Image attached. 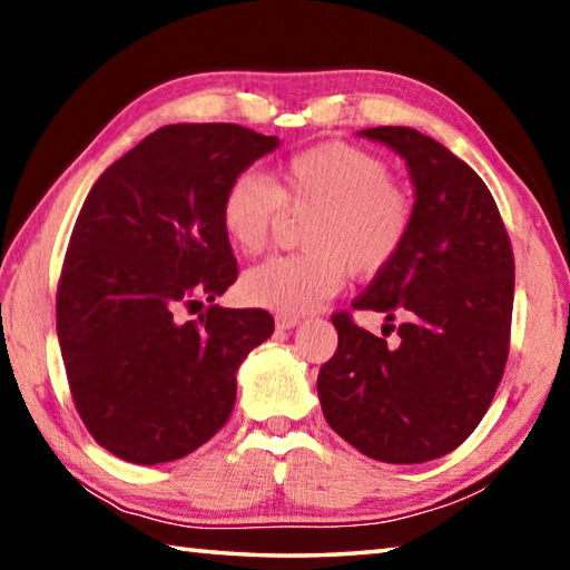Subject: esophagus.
Instances as JSON below:
<instances>
[{"instance_id": "1", "label": "esophagus", "mask_w": 570, "mask_h": 570, "mask_svg": "<svg viewBox=\"0 0 570 570\" xmlns=\"http://www.w3.org/2000/svg\"><path fill=\"white\" fill-rule=\"evenodd\" d=\"M298 316H292V314H278L276 316V330H294V326H298Z\"/></svg>"}]
</instances>
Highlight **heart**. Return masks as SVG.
<instances>
[{"label": "heart", "mask_w": 570, "mask_h": 570, "mask_svg": "<svg viewBox=\"0 0 570 570\" xmlns=\"http://www.w3.org/2000/svg\"><path fill=\"white\" fill-rule=\"evenodd\" d=\"M288 216L306 218L304 254L250 268L240 292L250 304L304 314L340 292L346 276L372 278L397 262L414 226L410 188L380 153L352 142H316L288 156L278 180L238 173L220 200V224L240 254L256 256Z\"/></svg>", "instance_id": "obj_1"}]
</instances>
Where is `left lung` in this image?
Listing matches in <instances>:
<instances>
[{
  "label": "left lung",
  "instance_id": "left-lung-1",
  "mask_svg": "<svg viewBox=\"0 0 570 570\" xmlns=\"http://www.w3.org/2000/svg\"><path fill=\"white\" fill-rule=\"evenodd\" d=\"M407 160L414 226L352 308L404 314L397 344L332 314L340 334L316 390L336 435L366 458L417 465L448 455L485 417L503 380L515 262L493 196L468 163L412 128H366Z\"/></svg>",
  "mask_w": 570,
  "mask_h": 570
}]
</instances>
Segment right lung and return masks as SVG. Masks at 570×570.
I'll use <instances>...</instances> for the list:
<instances>
[{
    "mask_svg": "<svg viewBox=\"0 0 570 570\" xmlns=\"http://www.w3.org/2000/svg\"><path fill=\"white\" fill-rule=\"evenodd\" d=\"M278 146L234 122L150 132L95 180L75 220L57 336L75 410L135 465L186 458L224 428L236 370L274 334L266 308L210 304L238 278L220 224L228 183Z\"/></svg>",
    "mask_w": 570,
    "mask_h": 570,
    "instance_id": "1",
    "label": "right lung"
}]
</instances>
